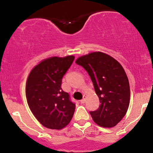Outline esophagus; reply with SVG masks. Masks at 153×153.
<instances>
[{"mask_svg": "<svg viewBox=\"0 0 153 153\" xmlns=\"http://www.w3.org/2000/svg\"><path fill=\"white\" fill-rule=\"evenodd\" d=\"M85 96H83V99H82V100H80V103H85Z\"/></svg>", "mask_w": 153, "mask_h": 153, "instance_id": "esophagus-1", "label": "esophagus"}]
</instances>
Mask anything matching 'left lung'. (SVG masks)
<instances>
[{"label": "left lung", "mask_w": 153, "mask_h": 153, "mask_svg": "<svg viewBox=\"0 0 153 153\" xmlns=\"http://www.w3.org/2000/svg\"><path fill=\"white\" fill-rule=\"evenodd\" d=\"M75 62L90 75L101 103L90 112L93 120L101 127H115L125 116L130 101L129 80L122 65L101 52L82 55Z\"/></svg>", "instance_id": "obj_1"}]
</instances>
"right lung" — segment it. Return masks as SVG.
<instances>
[{
  "mask_svg": "<svg viewBox=\"0 0 153 153\" xmlns=\"http://www.w3.org/2000/svg\"><path fill=\"white\" fill-rule=\"evenodd\" d=\"M73 55L51 57L36 65L29 74L26 97L31 111L44 127L62 129L71 122L75 104L61 88L63 75L74 60Z\"/></svg>",
  "mask_w": 153,
  "mask_h": 153,
  "instance_id": "add662e5",
  "label": "right lung"
}]
</instances>
